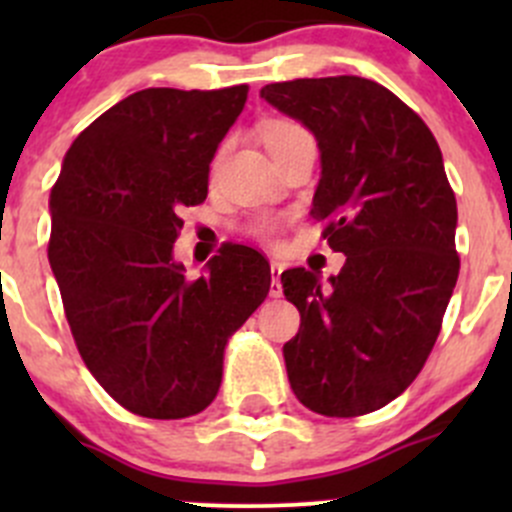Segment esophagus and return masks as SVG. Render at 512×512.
Listing matches in <instances>:
<instances>
[{
  "label": "esophagus",
  "mask_w": 512,
  "mask_h": 512,
  "mask_svg": "<svg viewBox=\"0 0 512 512\" xmlns=\"http://www.w3.org/2000/svg\"><path fill=\"white\" fill-rule=\"evenodd\" d=\"M272 282H270V297H282V272H285V265L282 262H272Z\"/></svg>",
  "instance_id": "34e87169"
}]
</instances>
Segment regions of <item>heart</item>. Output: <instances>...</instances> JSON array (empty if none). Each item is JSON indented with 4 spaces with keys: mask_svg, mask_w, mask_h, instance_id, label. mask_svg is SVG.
<instances>
[{
    "mask_svg": "<svg viewBox=\"0 0 512 512\" xmlns=\"http://www.w3.org/2000/svg\"><path fill=\"white\" fill-rule=\"evenodd\" d=\"M265 146L267 151L275 156V153H280L282 148L292 146V143H299V141H312V136H309V131L304 126H299L297 121H289V118H275V121H270L265 126ZM227 148H230V141H225L223 146L218 148V153H215L213 158V170L220 168V163H223ZM250 232L255 237H262V240H267V237H272L277 232V220L270 218V215H260V218H255L250 223Z\"/></svg>",
    "mask_w": 512,
    "mask_h": 512,
    "instance_id": "1",
    "label": "heart"
}]
</instances>
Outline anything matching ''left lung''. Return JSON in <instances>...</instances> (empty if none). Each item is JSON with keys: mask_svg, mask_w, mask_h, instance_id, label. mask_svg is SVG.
I'll return each instance as SVG.
<instances>
[{"mask_svg": "<svg viewBox=\"0 0 512 512\" xmlns=\"http://www.w3.org/2000/svg\"><path fill=\"white\" fill-rule=\"evenodd\" d=\"M267 103L314 133L322 175L312 218L342 272H282L299 309L282 349L289 386L322 416H364L409 389L458 280L456 195L426 123L361 76L270 84Z\"/></svg>", "mask_w": 512, "mask_h": 512, "instance_id": "1", "label": "left lung"}]
</instances>
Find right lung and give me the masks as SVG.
Listing matches in <instances>:
<instances>
[{"label":"right lung","mask_w":512,"mask_h":512,"mask_svg":"<svg viewBox=\"0 0 512 512\" xmlns=\"http://www.w3.org/2000/svg\"><path fill=\"white\" fill-rule=\"evenodd\" d=\"M247 86L143 89L96 118L51 188L49 265L81 359L123 409L185 418L213 404L227 339L270 292V262L223 245L198 280L175 262L180 210L208 198Z\"/></svg>","instance_id":"add662e5"}]
</instances>
